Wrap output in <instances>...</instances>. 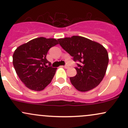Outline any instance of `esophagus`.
<instances>
[{
  "label": "esophagus",
  "mask_w": 128,
  "mask_h": 128,
  "mask_svg": "<svg viewBox=\"0 0 128 128\" xmlns=\"http://www.w3.org/2000/svg\"><path fill=\"white\" fill-rule=\"evenodd\" d=\"M64 68H69V66H67V65H65L64 66Z\"/></svg>",
  "instance_id": "1"
}]
</instances>
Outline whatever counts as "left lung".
<instances>
[{"instance_id": "1", "label": "left lung", "mask_w": 128, "mask_h": 128, "mask_svg": "<svg viewBox=\"0 0 128 128\" xmlns=\"http://www.w3.org/2000/svg\"><path fill=\"white\" fill-rule=\"evenodd\" d=\"M60 46L78 61L75 69L77 74L70 78L78 90L87 92L96 87L102 81L108 67V54L100 44L86 38L73 36L58 39Z\"/></svg>"}]
</instances>
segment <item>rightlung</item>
<instances>
[{
    "instance_id": "1",
    "label": "right lung",
    "mask_w": 128,
    "mask_h": 128,
    "mask_svg": "<svg viewBox=\"0 0 128 128\" xmlns=\"http://www.w3.org/2000/svg\"><path fill=\"white\" fill-rule=\"evenodd\" d=\"M58 44L56 39L40 37L20 46L14 51L13 66L28 88L42 91L51 82L57 68L51 67L46 55L50 48Z\"/></svg>"
}]
</instances>
